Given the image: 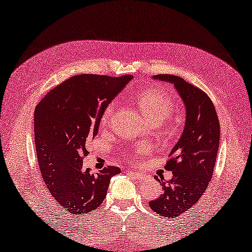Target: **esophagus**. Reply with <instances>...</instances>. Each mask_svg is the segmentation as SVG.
<instances>
[{
  "mask_svg": "<svg viewBox=\"0 0 252 252\" xmlns=\"http://www.w3.org/2000/svg\"><path fill=\"white\" fill-rule=\"evenodd\" d=\"M128 175L130 176L131 178L134 179H137L139 182H143V180L146 179V176L144 174H139V173H135V171H128Z\"/></svg>",
  "mask_w": 252,
  "mask_h": 252,
  "instance_id": "1",
  "label": "esophagus"
}]
</instances>
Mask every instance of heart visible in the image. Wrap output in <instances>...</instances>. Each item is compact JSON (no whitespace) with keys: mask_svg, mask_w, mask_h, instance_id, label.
I'll use <instances>...</instances> for the list:
<instances>
[{"mask_svg":"<svg viewBox=\"0 0 252 252\" xmlns=\"http://www.w3.org/2000/svg\"><path fill=\"white\" fill-rule=\"evenodd\" d=\"M136 101L142 109L145 115L151 123H161L169 115L174 112L175 101L167 93L161 92L156 88H148L136 95ZM113 113V104L108 105L104 110L103 116H101V123L106 124ZM145 151L144 147L139 148V152ZM130 156L135 160L137 157V153H131Z\"/></svg>","mask_w":252,"mask_h":252,"instance_id":"1","label":"heart"}]
</instances>
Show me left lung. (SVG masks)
<instances>
[{
	"instance_id": "left-lung-1",
	"label": "left lung",
	"mask_w": 252,
	"mask_h": 252,
	"mask_svg": "<svg viewBox=\"0 0 252 252\" xmlns=\"http://www.w3.org/2000/svg\"><path fill=\"white\" fill-rule=\"evenodd\" d=\"M154 78L173 83L186 106L184 131L165 166L173 171V178L155 176L162 192L149 202L159 216L175 218L200 199L213 177L219 148V119L213 101L200 88L175 75L159 74Z\"/></svg>"
}]
</instances>
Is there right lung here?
Listing matches in <instances>:
<instances>
[{"mask_svg": "<svg viewBox=\"0 0 252 252\" xmlns=\"http://www.w3.org/2000/svg\"><path fill=\"white\" fill-rule=\"evenodd\" d=\"M131 75H75L43 97L34 112V138L38 167L46 187L65 211L86 215L104 201L113 176L107 166L91 174L83 168L86 145L98 133L104 110Z\"/></svg>", "mask_w": 252, "mask_h": 252, "instance_id": "obj_1", "label": "right lung"}]
</instances>
